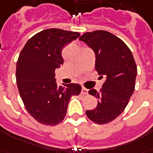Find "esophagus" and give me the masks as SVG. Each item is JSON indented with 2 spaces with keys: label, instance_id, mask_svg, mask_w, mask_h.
<instances>
[{
  "label": "esophagus",
  "instance_id": "esophagus-1",
  "mask_svg": "<svg viewBox=\"0 0 153 153\" xmlns=\"http://www.w3.org/2000/svg\"><path fill=\"white\" fill-rule=\"evenodd\" d=\"M88 93V89H87L86 88H84V87H82V94H83V95H86V94Z\"/></svg>",
  "mask_w": 153,
  "mask_h": 153
}]
</instances>
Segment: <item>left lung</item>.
I'll return each mask as SVG.
<instances>
[{
	"mask_svg": "<svg viewBox=\"0 0 153 153\" xmlns=\"http://www.w3.org/2000/svg\"><path fill=\"white\" fill-rule=\"evenodd\" d=\"M94 51L96 70L105 76L102 88L88 93L98 99L94 109L87 110L90 120L97 124L112 122L122 114L134 91L137 66L131 51L125 43L106 30L86 32L79 37Z\"/></svg>",
	"mask_w": 153,
	"mask_h": 153,
	"instance_id": "obj_1",
	"label": "left lung"
}]
</instances>
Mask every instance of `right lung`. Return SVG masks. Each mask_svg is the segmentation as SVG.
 <instances>
[{"label":"right lung","instance_id":"obj_1","mask_svg":"<svg viewBox=\"0 0 153 153\" xmlns=\"http://www.w3.org/2000/svg\"><path fill=\"white\" fill-rule=\"evenodd\" d=\"M79 32L50 28L36 34L19 54L16 81L25 108L31 117L44 125L55 126L64 119L72 96L81 92V86H58L55 70L63 64L62 50L76 39Z\"/></svg>","mask_w":153,"mask_h":153}]
</instances>
